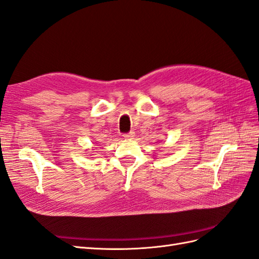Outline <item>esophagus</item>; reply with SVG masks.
Returning <instances> with one entry per match:
<instances>
[{
	"label": "esophagus",
	"mask_w": 259,
	"mask_h": 259,
	"mask_svg": "<svg viewBox=\"0 0 259 259\" xmlns=\"http://www.w3.org/2000/svg\"><path fill=\"white\" fill-rule=\"evenodd\" d=\"M123 138L125 139V140H132L135 138V132H129V134H125V135H123Z\"/></svg>",
	"instance_id": "obj_1"
}]
</instances>
